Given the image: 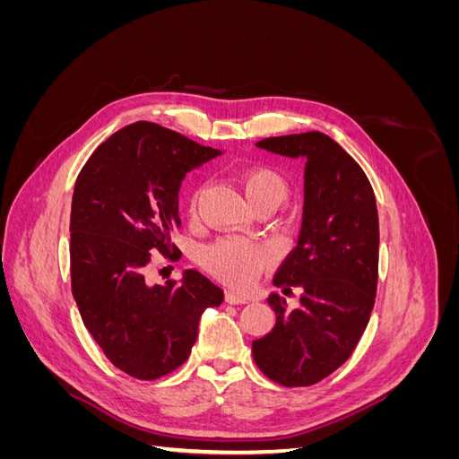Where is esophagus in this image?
<instances>
[{"instance_id":"esophagus-1","label":"esophagus","mask_w":459,"mask_h":459,"mask_svg":"<svg viewBox=\"0 0 459 459\" xmlns=\"http://www.w3.org/2000/svg\"><path fill=\"white\" fill-rule=\"evenodd\" d=\"M248 300V297H245V295H239V293H235V290H226V302H230V304H247Z\"/></svg>"}]
</instances>
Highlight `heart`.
Segmentation results:
<instances>
[{"label": "heart", "mask_w": 459, "mask_h": 459, "mask_svg": "<svg viewBox=\"0 0 459 459\" xmlns=\"http://www.w3.org/2000/svg\"><path fill=\"white\" fill-rule=\"evenodd\" d=\"M241 186L253 204L273 203L280 204L287 197V179L272 166L255 164L245 166L239 174ZM199 195H193L189 203L191 214L197 212ZM203 264L221 281L235 287H248L272 264L268 248L247 243L243 239L226 238L206 247L203 251Z\"/></svg>", "instance_id": "heart-1"}]
</instances>
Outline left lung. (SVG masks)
<instances>
[{"label": "left lung", "mask_w": 459, "mask_h": 459, "mask_svg": "<svg viewBox=\"0 0 459 459\" xmlns=\"http://www.w3.org/2000/svg\"><path fill=\"white\" fill-rule=\"evenodd\" d=\"M277 155L307 159L299 243L273 277L275 287H302L300 304L272 293L275 325L253 341L260 371L283 386L325 379L354 352L375 304L379 277V216L366 172L322 132L266 137Z\"/></svg>", "instance_id": "obj_1"}]
</instances>
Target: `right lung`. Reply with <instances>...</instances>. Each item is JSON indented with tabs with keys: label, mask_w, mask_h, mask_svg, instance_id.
<instances>
[{
	"label": "right lung",
	"mask_w": 459,
	"mask_h": 459,
	"mask_svg": "<svg viewBox=\"0 0 459 459\" xmlns=\"http://www.w3.org/2000/svg\"><path fill=\"white\" fill-rule=\"evenodd\" d=\"M220 155L155 122H134L93 151L80 170L71 211V281L82 322L105 356L135 379L182 366L201 314L224 290L197 270L151 285V251L178 258V191L193 169Z\"/></svg>",
	"instance_id": "add662e5"
}]
</instances>
